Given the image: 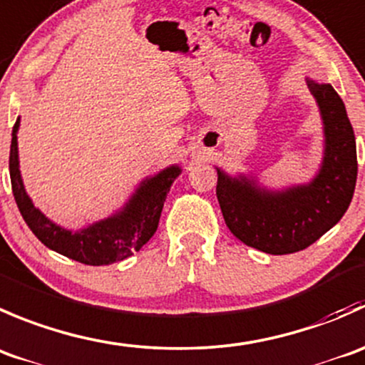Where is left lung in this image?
<instances>
[{
    "label": "left lung",
    "mask_w": 365,
    "mask_h": 365,
    "mask_svg": "<svg viewBox=\"0 0 365 365\" xmlns=\"http://www.w3.org/2000/svg\"><path fill=\"white\" fill-rule=\"evenodd\" d=\"M305 81L319 108L324 136L323 161L312 181L269 190L257 178H232L216 168V197L229 230L272 255L294 254L319 240L344 216L355 191V133L344 103L330 83Z\"/></svg>",
    "instance_id": "8db88e82"
}]
</instances>
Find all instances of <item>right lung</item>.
<instances>
[{"mask_svg":"<svg viewBox=\"0 0 365 365\" xmlns=\"http://www.w3.org/2000/svg\"><path fill=\"white\" fill-rule=\"evenodd\" d=\"M19 124L21 117H17L12 129L9 160L14 198L24 222L46 247L83 264L106 266L131 257L154 236L167 193L170 191L172 182L182 172L179 165H170L153 178L143 179L124 207L108 218L79 230H68L56 225L41 209L35 207L24 190L19 170V149H17Z\"/></svg>","mask_w":365,"mask_h":365,"instance_id":"1","label":"right lung"}]
</instances>
